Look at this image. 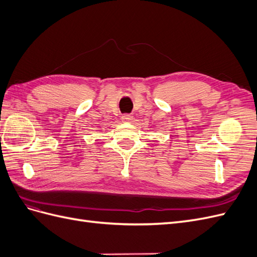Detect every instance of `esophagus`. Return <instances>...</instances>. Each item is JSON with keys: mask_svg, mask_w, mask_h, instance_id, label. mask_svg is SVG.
<instances>
[{"mask_svg": "<svg viewBox=\"0 0 257 257\" xmlns=\"http://www.w3.org/2000/svg\"><path fill=\"white\" fill-rule=\"evenodd\" d=\"M121 119H122V121H124V122H132V120H133V115L128 114V113H125V114L122 115Z\"/></svg>", "mask_w": 257, "mask_h": 257, "instance_id": "obj_1", "label": "esophagus"}]
</instances>
